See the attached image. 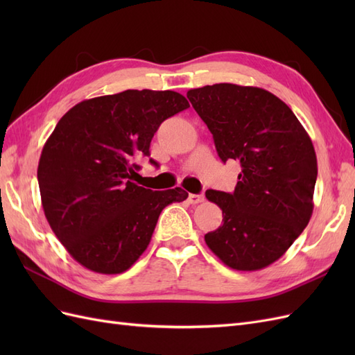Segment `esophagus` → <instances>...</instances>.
I'll list each match as a JSON object with an SVG mask.
<instances>
[{
    "label": "esophagus",
    "instance_id": "esophagus-1",
    "mask_svg": "<svg viewBox=\"0 0 355 355\" xmlns=\"http://www.w3.org/2000/svg\"><path fill=\"white\" fill-rule=\"evenodd\" d=\"M188 201H189L191 204L202 202V201H204V196H202V194H189V196H188Z\"/></svg>",
    "mask_w": 355,
    "mask_h": 355
}]
</instances>
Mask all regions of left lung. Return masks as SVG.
<instances>
[{"instance_id":"1","label":"left lung","mask_w":355,"mask_h":355,"mask_svg":"<svg viewBox=\"0 0 355 355\" xmlns=\"http://www.w3.org/2000/svg\"><path fill=\"white\" fill-rule=\"evenodd\" d=\"M187 96L213 135L220 159L241 164L232 194L206 191L222 209L223 223L204 240L232 270H262L280 259L313 214V142L293 111L263 89L220 83Z\"/></svg>"}]
</instances>
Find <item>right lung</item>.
Listing matches in <instances>:
<instances>
[{
  "mask_svg": "<svg viewBox=\"0 0 355 355\" xmlns=\"http://www.w3.org/2000/svg\"><path fill=\"white\" fill-rule=\"evenodd\" d=\"M189 108L185 96L125 90L83 101L42 148L38 185L44 214L68 253L99 274H121L146 250L161 210L187 200L182 188L136 184L159 124ZM151 163L157 166L154 159Z\"/></svg>",
  "mask_w": 355,
  "mask_h": 355,
  "instance_id": "obj_1",
  "label": "right lung"
}]
</instances>
